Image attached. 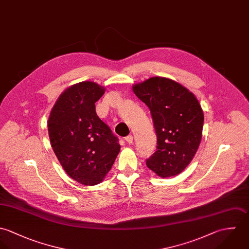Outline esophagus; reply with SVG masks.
<instances>
[{
    "label": "esophagus",
    "mask_w": 249,
    "mask_h": 249,
    "mask_svg": "<svg viewBox=\"0 0 249 249\" xmlns=\"http://www.w3.org/2000/svg\"><path fill=\"white\" fill-rule=\"evenodd\" d=\"M125 141H126L129 144H131V143H133V142H134V138H133V136L129 135V136H127V137L125 138Z\"/></svg>",
    "instance_id": "esophagus-1"
}]
</instances>
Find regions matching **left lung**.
I'll return each mask as SVG.
<instances>
[{
  "label": "left lung",
  "instance_id": "left-lung-1",
  "mask_svg": "<svg viewBox=\"0 0 249 249\" xmlns=\"http://www.w3.org/2000/svg\"><path fill=\"white\" fill-rule=\"evenodd\" d=\"M133 90L149 107L157 135V149L146 165L162 178L181 173L202 138L204 114L198 100L180 84L161 77L135 85Z\"/></svg>",
  "mask_w": 249,
  "mask_h": 249
}]
</instances>
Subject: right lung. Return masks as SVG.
Wrapping results in <instances>:
<instances>
[{"label": "right lung", "instance_id": "add662e5", "mask_svg": "<svg viewBox=\"0 0 249 249\" xmlns=\"http://www.w3.org/2000/svg\"><path fill=\"white\" fill-rule=\"evenodd\" d=\"M104 92L92 82L68 88L55 102L48 121L57 160L72 179L85 186L101 183L120 151L118 138L95 111Z\"/></svg>", "mask_w": 249, "mask_h": 249}]
</instances>
